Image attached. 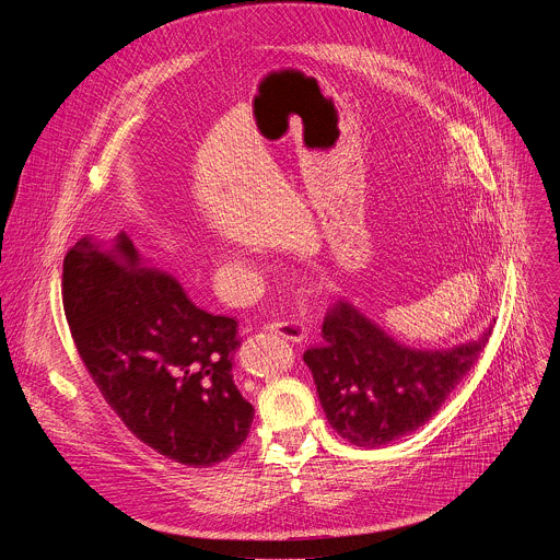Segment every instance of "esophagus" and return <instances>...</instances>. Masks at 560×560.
I'll return each instance as SVG.
<instances>
[{"instance_id": "34e87169", "label": "esophagus", "mask_w": 560, "mask_h": 560, "mask_svg": "<svg viewBox=\"0 0 560 560\" xmlns=\"http://www.w3.org/2000/svg\"><path fill=\"white\" fill-rule=\"evenodd\" d=\"M268 330L272 335H279L281 339L292 341V343H301L305 339V335H307V328L303 324H299V322H275V324L268 326Z\"/></svg>"}]
</instances>
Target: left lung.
<instances>
[{
    "label": "left lung",
    "mask_w": 560,
    "mask_h": 560,
    "mask_svg": "<svg viewBox=\"0 0 560 560\" xmlns=\"http://www.w3.org/2000/svg\"><path fill=\"white\" fill-rule=\"evenodd\" d=\"M303 352L330 425L359 447H381L430 421L486 350L492 326L467 343L419 350L389 337L348 301Z\"/></svg>",
    "instance_id": "obj_1"
}]
</instances>
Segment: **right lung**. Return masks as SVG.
Returning a JSON list of instances; mask_svg holds the SVG:
<instances>
[{
    "label": "right lung",
    "instance_id": "right-lung-1",
    "mask_svg": "<svg viewBox=\"0 0 560 560\" xmlns=\"http://www.w3.org/2000/svg\"><path fill=\"white\" fill-rule=\"evenodd\" d=\"M68 326L95 385L148 447L190 467L232 456L255 408L236 389V322L197 307L184 285L145 268L132 238L84 236L63 257Z\"/></svg>",
    "mask_w": 560,
    "mask_h": 560
}]
</instances>
